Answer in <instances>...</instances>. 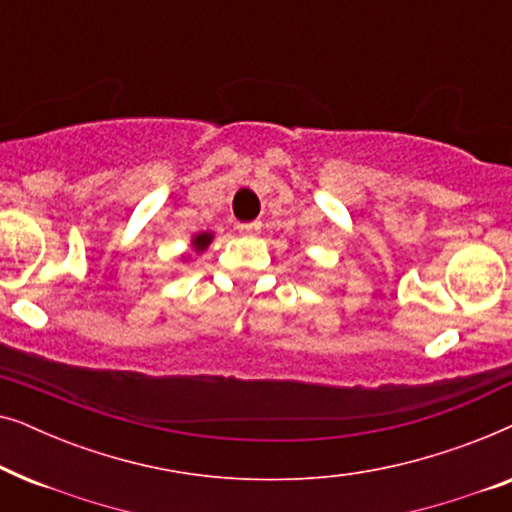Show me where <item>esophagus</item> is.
<instances>
[{"label":"esophagus","instance_id":"34e87169","mask_svg":"<svg viewBox=\"0 0 512 512\" xmlns=\"http://www.w3.org/2000/svg\"><path fill=\"white\" fill-rule=\"evenodd\" d=\"M237 230L244 235H254L261 230V221H244V223H237Z\"/></svg>","mask_w":512,"mask_h":512}]
</instances>
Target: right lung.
I'll list each match as a JSON object with an SVG mask.
<instances>
[{"mask_svg":"<svg viewBox=\"0 0 512 512\" xmlns=\"http://www.w3.org/2000/svg\"><path fill=\"white\" fill-rule=\"evenodd\" d=\"M209 242H212V235H209V233H202V235H198V237H195V240H193V244H195V249H198V251H202V249H205Z\"/></svg>","mask_w":512,"mask_h":512,"instance_id":"1","label":"right lung"}]
</instances>
